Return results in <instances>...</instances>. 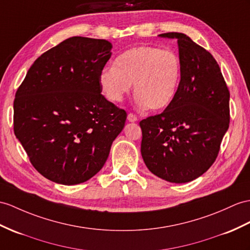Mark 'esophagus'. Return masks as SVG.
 <instances>
[{
  "label": "esophagus",
  "mask_w": 250,
  "mask_h": 250,
  "mask_svg": "<svg viewBox=\"0 0 250 250\" xmlns=\"http://www.w3.org/2000/svg\"><path fill=\"white\" fill-rule=\"evenodd\" d=\"M127 120H128L129 122H137L138 121V117L136 114L133 113H128V115H127Z\"/></svg>",
  "instance_id": "esophagus-1"
}]
</instances>
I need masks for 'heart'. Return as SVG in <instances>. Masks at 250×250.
<instances>
[{
    "instance_id": "heart-1",
    "label": "heart",
    "mask_w": 250,
    "mask_h": 250,
    "mask_svg": "<svg viewBox=\"0 0 250 250\" xmlns=\"http://www.w3.org/2000/svg\"><path fill=\"white\" fill-rule=\"evenodd\" d=\"M181 65L177 55L150 45L131 47L115 58L113 66L103 69L100 83L112 102H121L135 83L141 107L160 110L172 104L177 94Z\"/></svg>"
}]
</instances>
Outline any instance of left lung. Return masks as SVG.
Returning <instances> with one entry per match:
<instances>
[{"instance_id": "obj_1", "label": "left lung", "mask_w": 250, "mask_h": 250, "mask_svg": "<svg viewBox=\"0 0 250 250\" xmlns=\"http://www.w3.org/2000/svg\"><path fill=\"white\" fill-rule=\"evenodd\" d=\"M159 36L177 39L181 77L172 104L140 122L141 154L154 175L185 184L214 163L229 127L230 93L208 51L182 33Z\"/></svg>"}]
</instances>
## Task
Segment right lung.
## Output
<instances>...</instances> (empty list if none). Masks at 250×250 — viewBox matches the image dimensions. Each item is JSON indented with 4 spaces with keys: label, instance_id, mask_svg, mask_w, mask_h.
Instances as JSON below:
<instances>
[{
    "label": "right lung",
    "instance_id": "add662e5",
    "mask_svg": "<svg viewBox=\"0 0 250 250\" xmlns=\"http://www.w3.org/2000/svg\"><path fill=\"white\" fill-rule=\"evenodd\" d=\"M104 39L71 37L35 60L16 92L14 131L48 180L72 186L99 173L127 113L101 94L111 57Z\"/></svg>",
    "mask_w": 250,
    "mask_h": 250
}]
</instances>
